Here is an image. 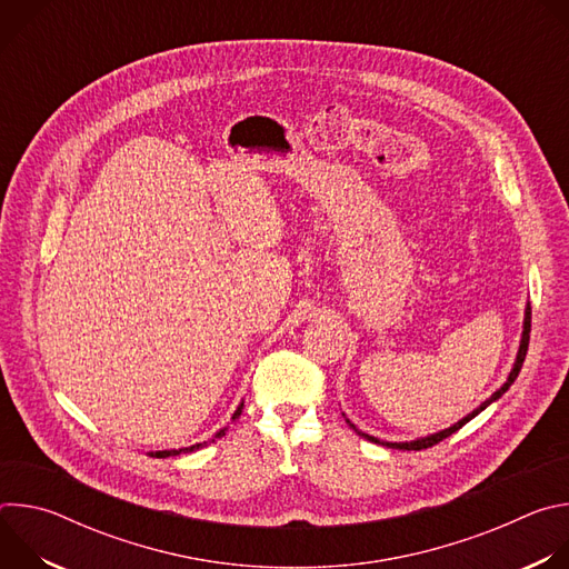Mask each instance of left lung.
Listing matches in <instances>:
<instances>
[{
    "instance_id": "obj_1",
    "label": "left lung",
    "mask_w": 569,
    "mask_h": 569,
    "mask_svg": "<svg viewBox=\"0 0 569 569\" xmlns=\"http://www.w3.org/2000/svg\"><path fill=\"white\" fill-rule=\"evenodd\" d=\"M529 333H531V306H527V310H525V331H522V342H520V351H518V358H516V365H513V371L509 373V380L489 398V400H483L479 408L472 412V415H468L466 419H461L459 423H455L452 428H448V430H443V432H437V435H432V437H426V439H419V441H410V443H385V441H380V439H376V437H369V435H365V432H360V430H356V426L351 423V421H347L360 437H365L367 441H373V443H382V446H389V448H398V450H423V448H432V446H437L439 441H443V439H448L450 435H455L459 428H463L470 419H475L483 408H489V405L493 402V400H498L511 385H513V380L518 378V373H520V369H522V362H525V356H527V349H529Z\"/></svg>"
}]
</instances>
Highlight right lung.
Instances as JSON below:
<instances>
[{
  "label": "right lung",
  "mask_w": 569,
  "mask_h": 569,
  "mask_svg": "<svg viewBox=\"0 0 569 569\" xmlns=\"http://www.w3.org/2000/svg\"><path fill=\"white\" fill-rule=\"evenodd\" d=\"M240 412H242V405H240V408H238V410H236V415H233V419H236V417H240ZM222 435H224V430H220V432H218V437H222ZM200 446H202V443H198V446H191V448H187V450H189V452H191V450H198V448H200ZM180 452H182V450H161V452H150V455H152V457H157V459H159V457H173V455H180Z\"/></svg>",
  "instance_id": "obj_1"
}]
</instances>
